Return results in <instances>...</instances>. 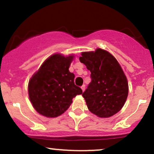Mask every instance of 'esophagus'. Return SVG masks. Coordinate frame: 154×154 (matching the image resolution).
I'll use <instances>...</instances> for the list:
<instances>
[{
    "label": "esophagus",
    "instance_id": "34e87169",
    "mask_svg": "<svg viewBox=\"0 0 154 154\" xmlns=\"http://www.w3.org/2000/svg\"><path fill=\"white\" fill-rule=\"evenodd\" d=\"M81 89H82V92L85 91V85H83L82 87H81Z\"/></svg>",
    "mask_w": 154,
    "mask_h": 154
}]
</instances>
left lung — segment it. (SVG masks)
<instances>
[{
    "label": "left lung",
    "mask_w": 154,
    "mask_h": 154,
    "mask_svg": "<svg viewBox=\"0 0 154 154\" xmlns=\"http://www.w3.org/2000/svg\"><path fill=\"white\" fill-rule=\"evenodd\" d=\"M81 55L79 61L91 72V82L82 93L88 109L100 118L114 115L128 95V82L122 69L113 55L101 48Z\"/></svg>",
    "instance_id": "obj_1"
}]
</instances>
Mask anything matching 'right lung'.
<instances>
[{
	"mask_svg": "<svg viewBox=\"0 0 154 154\" xmlns=\"http://www.w3.org/2000/svg\"><path fill=\"white\" fill-rule=\"evenodd\" d=\"M74 57L52 55L29 79V100L41 115L49 118L61 115L70 106L72 98L82 93L74 82L75 75L69 70Z\"/></svg>",
	"mask_w": 154,
	"mask_h": 154,
	"instance_id": "right-lung-1",
	"label": "right lung"
}]
</instances>
